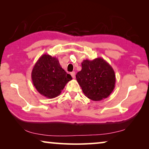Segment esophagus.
Wrapping results in <instances>:
<instances>
[{"instance_id": "esophagus-1", "label": "esophagus", "mask_w": 149, "mask_h": 149, "mask_svg": "<svg viewBox=\"0 0 149 149\" xmlns=\"http://www.w3.org/2000/svg\"><path fill=\"white\" fill-rule=\"evenodd\" d=\"M71 75H72V77L73 78H75V72H71Z\"/></svg>"}]
</instances>
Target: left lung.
<instances>
[{"label":"left lung","instance_id":"obj_1","mask_svg":"<svg viewBox=\"0 0 149 149\" xmlns=\"http://www.w3.org/2000/svg\"><path fill=\"white\" fill-rule=\"evenodd\" d=\"M81 66V70L77 73L76 79L85 95L94 101L107 98L116 84L112 67L102 58L84 60Z\"/></svg>","mask_w":149,"mask_h":149}]
</instances>
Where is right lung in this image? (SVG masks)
Wrapping results in <instances>:
<instances>
[{
    "mask_svg": "<svg viewBox=\"0 0 149 149\" xmlns=\"http://www.w3.org/2000/svg\"><path fill=\"white\" fill-rule=\"evenodd\" d=\"M31 79L40 94L48 99H53L60 95L72 77L61 67L56 57L45 54L35 63Z\"/></svg>",
    "mask_w": 149,
    "mask_h": 149,
    "instance_id": "add662e5",
    "label": "right lung"
}]
</instances>
